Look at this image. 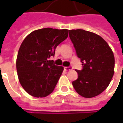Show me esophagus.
<instances>
[{"mask_svg":"<svg viewBox=\"0 0 123 123\" xmlns=\"http://www.w3.org/2000/svg\"><path fill=\"white\" fill-rule=\"evenodd\" d=\"M64 69L66 70V71H69V70H71L73 68L71 66H67V67H64Z\"/></svg>","mask_w":123,"mask_h":123,"instance_id":"1","label":"esophagus"}]
</instances>
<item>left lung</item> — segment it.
Listing matches in <instances>:
<instances>
[{"label": "left lung", "instance_id": "left-lung-1", "mask_svg": "<svg viewBox=\"0 0 123 123\" xmlns=\"http://www.w3.org/2000/svg\"><path fill=\"white\" fill-rule=\"evenodd\" d=\"M69 37L82 63L76 70L78 78L73 81L74 90L85 98L96 97L111 81L114 73V56L108 44L97 34L83 29L69 30Z\"/></svg>", "mask_w": 123, "mask_h": 123}]
</instances>
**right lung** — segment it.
Returning a JSON list of instances; mask_svg holds the SVG:
<instances>
[{"label": "right lung", "mask_w": 123, "mask_h": 123, "mask_svg": "<svg viewBox=\"0 0 123 123\" xmlns=\"http://www.w3.org/2000/svg\"><path fill=\"white\" fill-rule=\"evenodd\" d=\"M68 35L67 29L44 28L31 32L23 40L17 56L16 69L21 86L30 95L42 98L54 90L64 67L55 65L49 58Z\"/></svg>", "instance_id": "obj_1"}]
</instances>
